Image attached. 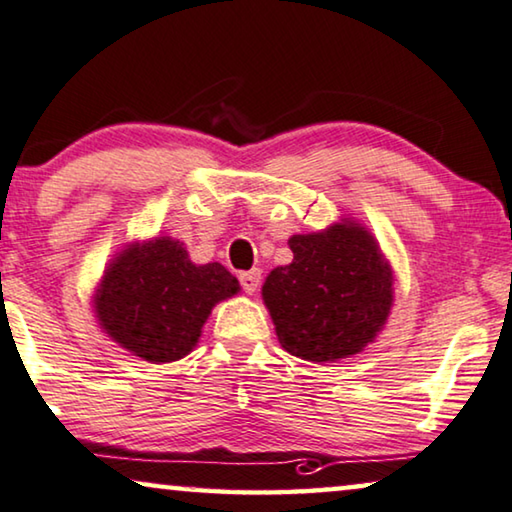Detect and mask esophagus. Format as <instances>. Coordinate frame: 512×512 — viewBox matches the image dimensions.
I'll return each instance as SVG.
<instances>
[{
    "label": "esophagus",
    "instance_id": "34e87169",
    "mask_svg": "<svg viewBox=\"0 0 512 512\" xmlns=\"http://www.w3.org/2000/svg\"><path fill=\"white\" fill-rule=\"evenodd\" d=\"M259 280H262V273H259V269L239 273V282H241L243 292H246V294H255V292H257Z\"/></svg>",
    "mask_w": 512,
    "mask_h": 512
}]
</instances>
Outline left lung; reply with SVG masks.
<instances>
[{
  "label": "left lung",
  "mask_w": 512,
  "mask_h": 512,
  "mask_svg": "<svg viewBox=\"0 0 512 512\" xmlns=\"http://www.w3.org/2000/svg\"><path fill=\"white\" fill-rule=\"evenodd\" d=\"M292 264L264 280L262 299L282 349L329 363L363 352L393 305V271L375 236L342 218L324 232L289 239Z\"/></svg>",
  "instance_id": "left-lung-1"
}]
</instances>
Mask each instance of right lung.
<instances>
[{"instance_id": "obj_1", "label": "right lung", "mask_w": 512, "mask_h": 512, "mask_svg": "<svg viewBox=\"0 0 512 512\" xmlns=\"http://www.w3.org/2000/svg\"><path fill=\"white\" fill-rule=\"evenodd\" d=\"M223 264L197 266L170 236L131 243L112 259L94 294L101 329L149 363L193 352L211 308L239 294Z\"/></svg>"}]
</instances>
